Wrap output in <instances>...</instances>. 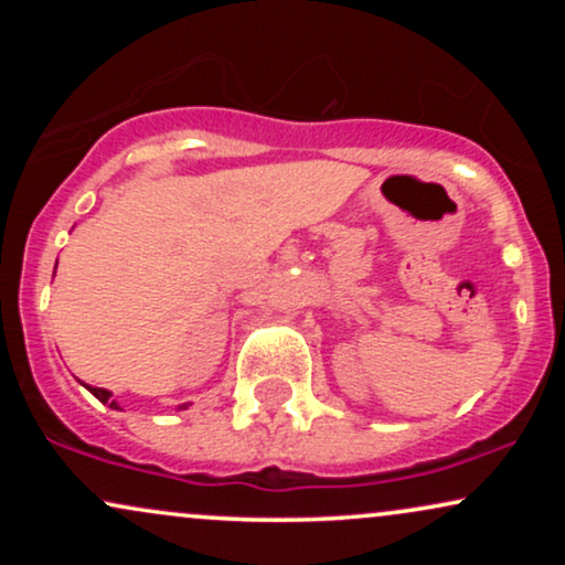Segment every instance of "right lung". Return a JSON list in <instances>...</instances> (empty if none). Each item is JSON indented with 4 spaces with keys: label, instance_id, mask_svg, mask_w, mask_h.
Here are the masks:
<instances>
[{
    "label": "right lung",
    "instance_id": "add662e5",
    "mask_svg": "<svg viewBox=\"0 0 565 565\" xmlns=\"http://www.w3.org/2000/svg\"><path fill=\"white\" fill-rule=\"evenodd\" d=\"M87 391L95 395L97 401H100V404H108L111 408H119V404H116V401H111V391H106V387H89L87 385ZM180 408H185V406H180Z\"/></svg>",
    "mask_w": 565,
    "mask_h": 565
}]
</instances>
